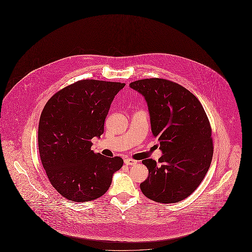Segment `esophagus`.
I'll list each match as a JSON object with an SVG mask.
<instances>
[{"label":"esophagus","mask_w":252,"mask_h":252,"mask_svg":"<svg viewBox=\"0 0 252 252\" xmlns=\"http://www.w3.org/2000/svg\"><path fill=\"white\" fill-rule=\"evenodd\" d=\"M125 164H126V165H135V164H137V160H135V159H133V158H125Z\"/></svg>","instance_id":"1"}]
</instances>
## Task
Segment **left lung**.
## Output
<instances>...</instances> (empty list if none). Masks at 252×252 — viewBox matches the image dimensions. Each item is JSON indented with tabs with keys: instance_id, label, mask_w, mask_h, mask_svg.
<instances>
[{
	"instance_id": "8db88e82",
	"label": "left lung",
	"mask_w": 252,
	"mask_h": 252,
	"mask_svg": "<svg viewBox=\"0 0 252 252\" xmlns=\"http://www.w3.org/2000/svg\"><path fill=\"white\" fill-rule=\"evenodd\" d=\"M144 96L153 137L163 155L158 161L144 159L149 171L141 183L146 197L158 203L187 198L203 180L213 159L212 126L199 100L187 89L163 78L130 83Z\"/></svg>"
}]
</instances>
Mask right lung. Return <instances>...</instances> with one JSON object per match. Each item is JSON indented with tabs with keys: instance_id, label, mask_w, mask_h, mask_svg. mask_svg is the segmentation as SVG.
<instances>
[{
	"instance_id": "right-lung-1",
	"label": "right lung",
	"mask_w": 252,
	"mask_h": 252,
	"mask_svg": "<svg viewBox=\"0 0 252 252\" xmlns=\"http://www.w3.org/2000/svg\"><path fill=\"white\" fill-rule=\"evenodd\" d=\"M125 83L83 79L52 96L40 114L38 150L52 186L68 200L88 202L102 196L124 164L92 150L104 133L114 96Z\"/></svg>"
}]
</instances>
